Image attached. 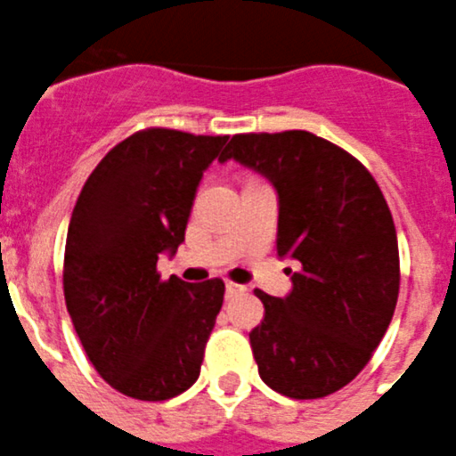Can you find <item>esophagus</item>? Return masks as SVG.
Here are the masks:
<instances>
[{
  "instance_id": "1",
  "label": "esophagus",
  "mask_w": 456,
  "mask_h": 456,
  "mask_svg": "<svg viewBox=\"0 0 456 456\" xmlns=\"http://www.w3.org/2000/svg\"><path fill=\"white\" fill-rule=\"evenodd\" d=\"M224 289H227V297H236V295H243L245 290H248V286L233 284V281H227V286H224Z\"/></svg>"
}]
</instances>
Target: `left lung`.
Segmentation results:
<instances>
[{
	"label": "left lung",
	"mask_w": 456,
	"mask_h": 456,
	"mask_svg": "<svg viewBox=\"0 0 456 456\" xmlns=\"http://www.w3.org/2000/svg\"><path fill=\"white\" fill-rule=\"evenodd\" d=\"M264 175L279 195L277 254L297 261L286 297L264 302L249 331L258 375L295 400L350 384L391 325L400 254L388 204L352 154L309 131L238 134L224 157Z\"/></svg>",
	"instance_id": "1"
}]
</instances>
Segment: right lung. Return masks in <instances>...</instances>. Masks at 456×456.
<instances>
[{
	"mask_svg": "<svg viewBox=\"0 0 456 456\" xmlns=\"http://www.w3.org/2000/svg\"><path fill=\"white\" fill-rule=\"evenodd\" d=\"M227 141L136 131L81 188L65 240V306L90 363L122 395L161 402L198 381L223 279L163 281L157 264L183 243L204 170Z\"/></svg>",
	"mask_w": 456,
	"mask_h": 456,
	"instance_id": "obj_1",
	"label": "right lung"
}]
</instances>
